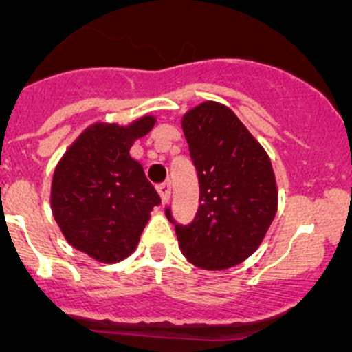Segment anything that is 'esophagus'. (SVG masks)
<instances>
[{
	"mask_svg": "<svg viewBox=\"0 0 352 352\" xmlns=\"http://www.w3.org/2000/svg\"><path fill=\"white\" fill-rule=\"evenodd\" d=\"M156 190H158V194H160V197H162L163 204H165V202H168V199H170V182H168V180H166V182H163V184H160V186L156 187Z\"/></svg>",
	"mask_w": 352,
	"mask_h": 352,
	"instance_id": "1",
	"label": "esophagus"
}]
</instances>
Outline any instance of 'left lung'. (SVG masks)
I'll return each instance as SVG.
<instances>
[{
  "label": "left lung",
  "instance_id": "1",
  "mask_svg": "<svg viewBox=\"0 0 352 352\" xmlns=\"http://www.w3.org/2000/svg\"><path fill=\"white\" fill-rule=\"evenodd\" d=\"M182 129L197 168L201 204L192 225L175 226L180 250L206 271L235 267L261 247L278 212L271 158L219 102L187 110ZM166 216L172 221L170 211Z\"/></svg>",
  "mask_w": 352,
  "mask_h": 352
}]
</instances>
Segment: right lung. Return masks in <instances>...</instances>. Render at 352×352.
Wrapping results in <instances>:
<instances>
[{
    "label": "right lung",
    "instance_id": "obj_1",
    "mask_svg": "<svg viewBox=\"0 0 352 352\" xmlns=\"http://www.w3.org/2000/svg\"><path fill=\"white\" fill-rule=\"evenodd\" d=\"M156 116L129 124H90L66 148L51 182V209L66 242L102 264H116L136 250L160 196L131 156Z\"/></svg>",
    "mask_w": 352,
    "mask_h": 352
}]
</instances>
